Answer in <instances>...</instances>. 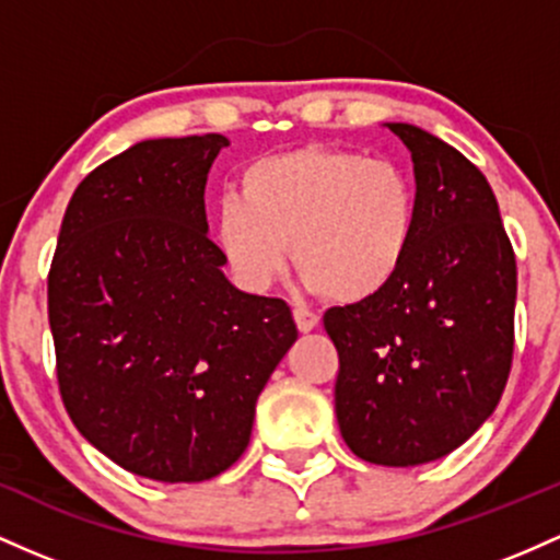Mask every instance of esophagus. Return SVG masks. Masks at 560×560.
Instances as JSON below:
<instances>
[{"label": "esophagus", "instance_id": "esophagus-1", "mask_svg": "<svg viewBox=\"0 0 560 560\" xmlns=\"http://www.w3.org/2000/svg\"><path fill=\"white\" fill-rule=\"evenodd\" d=\"M293 319H296V328L301 332L314 330V328H317V323H319L317 314L310 312V310H304V306H296V310H293Z\"/></svg>", "mask_w": 560, "mask_h": 560}]
</instances>
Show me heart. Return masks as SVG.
Instances as JSON below:
<instances>
[{"instance_id":"obj_1","label":"heart","mask_w":560,"mask_h":560,"mask_svg":"<svg viewBox=\"0 0 560 560\" xmlns=\"http://www.w3.org/2000/svg\"><path fill=\"white\" fill-rule=\"evenodd\" d=\"M418 232V192L392 161L354 150H288L241 174V198H222L213 243L248 291L280 278L291 246L310 291L364 304L394 285Z\"/></svg>"}]
</instances>
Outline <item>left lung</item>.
I'll use <instances>...</instances> for the list:
<instances>
[{"label": "left lung", "mask_w": 560, "mask_h": 560, "mask_svg": "<svg viewBox=\"0 0 560 560\" xmlns=\"http://www.w3.org/2000/svg\"><path fill=\"white\" fill-rule=\"evenodd\" d=\"M412 153L418 232L394 285L323 323L338 349L336 418L375 466L439 460L494 412L513 362L516 254L498 198L460 150L386 124Z\"/></svg>", "instance_id": "8db88e82"}]
</instances>
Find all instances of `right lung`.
I'll use <instances>...</instances> for the list:
<instances>
[{"mask_svg":"<svg viewBox=\"0 0 560 560\" xmlns=\"http://www.w3.org/2000/svg\"><path fill=\"white\" fill-rule=\"evenodd\" d=\"M222 135L144 140L81 179L47 278L62 405L116 466L206 481L248 447L256 399L299 338L282 299L224 278L206 222Z\"/></svg>","mask_w":560,"mask_h":560,"instance_id":"right-lung-1","label":"right lung"}]
</instances>
